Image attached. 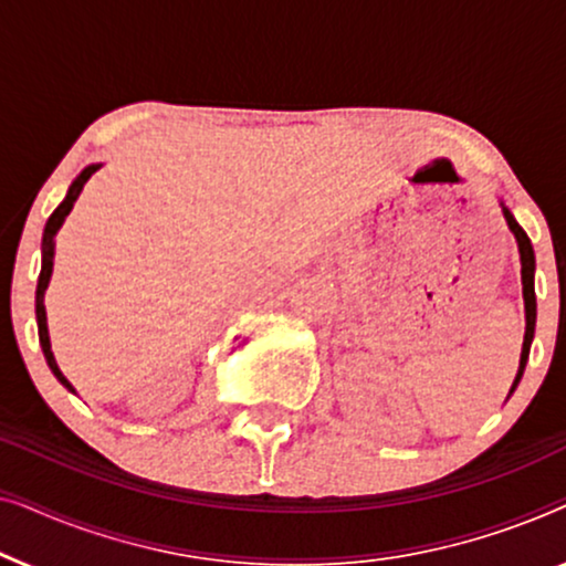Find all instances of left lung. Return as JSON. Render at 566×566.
Instances as JSON below:
<instances>
[{"mask_svg": "<svg viewBox=\"0 0 566 566\" xmlns=\"http://www.w3.org/2000/svg\"><path fill=\"white\" fill-rule=\"evenodd\" d=\"M502 213H505V221L510 231L515 234L517 242V252H521V277H523V301H525V337H523V353H521V368H517V376L513 381V389L521 384V376L525 370V363H528V353H531V343H533V332H536V291H533V270H536V258H533V247L531 239L525 231L521 229V223L515 221V216L507 211L505 203H502Z\"/></svg>", "mask_w": 566, "mask_h": 566, "instance_id": "1", "label": "left lung"}]
</instances>
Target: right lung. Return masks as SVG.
Segmentation results:
<instances>
[{
    "label": "right lung",
    "mask_w": 566,
    "mask_h": 566,
    "mask_svg": "<svg viewBox=\"0 0 566 566\" xmlns=\"http://www.w3.org/2000/svg\"><path fill=\"white\" fill-rule=\"evenodd\" d=\"M103 165H90L84 167L80 175H76V180L69 185V192L66 198L61 200L56 211L51 213V219L45 221V229H43V244H41V252H43V262H41V275H38V289H35V319H38V337H41V347H43V355H45V363H49V368L53 370V376L59 378L61 384L66 386L69 391H74V386L66 381V376L61 374V368L56 366V358H53L51 353V339H49V322H45V304H43V296H45V289H49V281H51V273H53V237H56V231L61 229V223L72 211L76 198H80V192L84 188V182L90 180L92 175L97 172V169Z\"/></svg>",
    "instance_id": "1"
}]
</instances>
